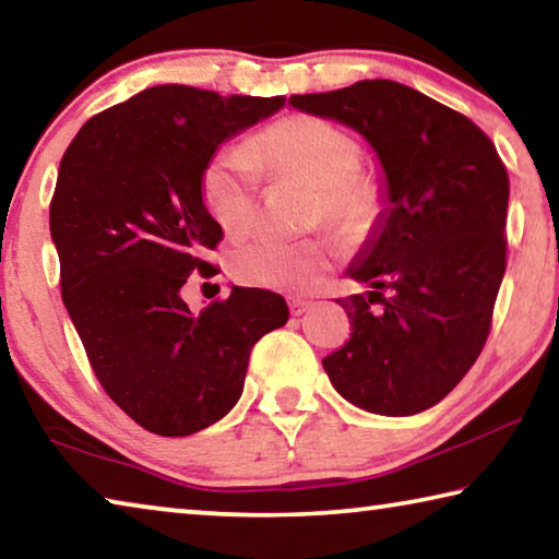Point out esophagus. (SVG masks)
Masks as SVG:
<instances>
[{
    "label": "esophagus",
    "instance_id": "34e87169",
    "mask_svg": "<svg viewBox=\"0 0 559 559\" xmlns=\"http://www.w3.org/2000/svg\"><path fill=\"white\" fill-rule=\"evenodd\" d=\"M313 308V302L310 300H302V298H288V310H290V316H302L306 313V310H310Z\"/></svg>",
    "mask_w": 559,
    "mask_h": 559
}]
</instances>
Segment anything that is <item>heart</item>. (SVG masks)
I'll return each mask as SVG.
<instances>
[{
    "mask_svg": "<svg viewBox=\"0 0 559 559\" xmlns=\"http://www.w3.org/2000/svg\"><path fill=\"white\" fill-rule=\"evenodd\" d=\"M359 167L362 147L349 132L298 112L257 132L246 150H214L204 163L200 192L219 229L241 236L259 219L261 179H306L316 189L310 222H325L355 239L370 231L382 214L380 187ZM335 261L337 246L328 236L286 241L263 234L236 246L231 273L243 286L308 290L333 271Z\"/></svg>",
    "mask_w": 559,
    "mask_h": 559,
    "instance_id": "1",
    "label": "heart"
}]
</instances>
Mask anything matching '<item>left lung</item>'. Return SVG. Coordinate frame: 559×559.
Returning a JSON list of instances; mask_svg holds the SVG:
<instances>
[{"mask_svg":"<svg viewBox=\"0 0 559 559\" xmlns=\"http://www.w3.org/2000/svg\"><path fill=\"white\" fill-rule=\"evenodd\" d=\"M355 128L386 175L390 210L337 298L353 325L323 359L347 402L386 416L441 402L484 349L506 273L510 179L496 145L463 112L396 81L290 96Z\"/></svg>","mask_w":559,"mask_h":559,"instance_id":"left-lung-1","label":"left lung"}]
</instances>
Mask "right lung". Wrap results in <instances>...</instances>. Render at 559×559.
Masks as SVG:
<instances>
[{
    "label": "right lung",
    "instance_id": "1",
    "mask_svg": "<svg viewBox=\"0 0 559 559\" xmlns=\"http://www.w3.org/2000/svg\"><path fill=\"white\" fill-rule=\"evenodd\" d=\"M286 98L155 86L86 120L49 206L61 298L106 394L159 437L202 431L239 402L253 345L286 325L278 293L231 290L192 313L179 288L210 278L222 229L204 163Z\"/></svg>",
    "mask_w": 559,
    "mask_h": 559
}]
</instances>
